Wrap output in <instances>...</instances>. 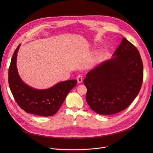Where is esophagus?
Segmentation results:
<instances>
[{"label": "esophagus", "mask_w": 153, "mask_h": 153, "mask_svg": "<svg viewBox=\"0 0 153 153\" xmlns=\"http://www.w3.org/2000/svg\"><path fill=\"white\" fill-rule=\"evenodd\" d=\"M77 80L78 83H81V82H82V81H83V79H82V76L79 75V76L77 77Z\"/></svg>", "instance_id": "obj_1"}]
</instances>
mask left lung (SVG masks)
Listing matches in <instances>:
<instances>
[{
  "label": "left lung",
  "mask_w": 153,
  "mask_h": 153,
  "mask_svg": "<svg viewBox=\"0 0 153 153\" xmlns=\"http://www.w3.org/2000/svg\"><path fill=\"white\" fill-rule=\"evenodd\" d=\"M143 65L136 48L123 38L111 59L91 70L84 80L86 101L99 115L126 109L140 92Z\"/></svg>",
  "instance_id": "8db88e82"
}]
</instances>
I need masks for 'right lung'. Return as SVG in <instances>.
<instances>
[{
  "label": "right lung",
  "instance_id": "add662e5",
  "mask_svg": "<svg viewBox=\"0 0 153 153\" xmlns=\"http://www.w3.org/2000/svg\"><path fill=\"white\" fill-rule=\"evenodd\" d=\"M20 45L13 53L9 69V84L13 97L27 113L50 117L58 111L68 93L77 84L75 79L58 83L47 89H36L24 83L17 68V56Z\"/></svg>",
  "mask_w": 153,
  "mask_h": 153
}]
</instances>
